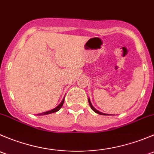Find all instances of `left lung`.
I'll return each mask as SVG.
<instances>
[{
	"mask_svg": "<svg viewBox=\"0 0 154 154\" xmlns=\"http://www.w3.org/2000/svg\"><path fill=\"white\" fill-rule=\"evenodd\" d=\"M88 101H89V104H90V107H91L92 110H93V111H94L95 112H96V113H99V115H104V116H107V115H108V114H107V113H104V112H100V111H99V110H96V109L95 108V107H93V105H92L91 102H90V99H88Z\"/></svg>",
	"mask_w": 154,
	"mask_h": 154,
	"instance_id": "obj_1",
	"label": "left lung"
}]
</instances>
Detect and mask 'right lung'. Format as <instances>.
Listing matches in <instances>:
<instances>
[{"label": "right lung", "instance_id": "add662e5", "mask_svg": "<svg viewBox=\"0 0 154 154\" xmlns=\"http://www.w3.org/2000/svg\"><path fill=\"white\" fill-rule=\"evenodd\" d=\"M64 99H63V100L61 101V102L60 103V104H58V105L57 106V107H55V108H54V109H53V110H48V111H47V112H42V113H38V114H37V116L47 115V114H50V113H53V112L58 111V110H59L61 108V107H62L63 104H64Z\"/></svg>", "mask_w": 154, "mask_h": 154}]
</instances>
